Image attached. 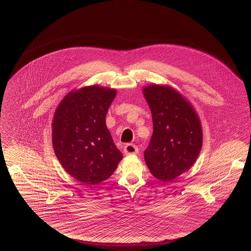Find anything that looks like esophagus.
<instances>
[{
  "label": "esophagus",
  "instance_id": "obj_1",
  "mask_svg": "<svg viewBox=\"0 0 251 251\" xmlns=\"http://www.w3.org/2000/svg\"><path fill=\"white\" fill-rule=\"evenodd\" d=\"M139 152L138 147L134 144H127L126 146H124V154L125 155H133V154H137Z\"/></svg>",
  "mask_w": 251,
  "mask_h": 251
}]
</instances>
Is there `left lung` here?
<instances>
[{
	"instance_id": "1",
	"label": "left lung",
	"mask_w": 251,
	"mask_h": 251,
	"mask_svg": "<svg viewBox=\"0 0 251 251\" xmlns=\"http://www.w3.org/2000/svg\"><path fill=\"white\" fill-rule=\"evenodd\" d=\"M153 118V135L144 158L151 174L171 182L190 170L202 146L201 120L193 105L168 85L143 88Z\"/></svg>"
}]
</instances>
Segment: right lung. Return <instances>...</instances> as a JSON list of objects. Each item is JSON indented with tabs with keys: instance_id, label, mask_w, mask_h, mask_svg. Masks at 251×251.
<instances>
[{
	"instance_id": "right-lung-1",
	"label": "right lung",
	"mask_w": 251,
	"mask_h": 251,
	"mask_svg": "<svg viewBox=\"0 0 251 251\" xmlns=\"http://www.w3.org/2000/svg\"><path fill=\"white\" fill-rule=\"evenodd\" d=\"M117 90L99 85L68 92L52 119V146L62 168L86 185L107 180L122 160L105 118Z\"/></svg>"
}]
</instances>
